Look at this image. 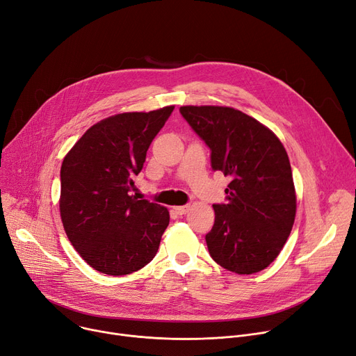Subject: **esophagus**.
Segmentation results:
<instances>
[{"instance_id": "obj_1", "label": "esophagus", "mask_w": 356, "mask_h": 356, "mask_svg": "<svg viewBox=\"0 0 356 356\" xmlns=\"http://www.w3.org/2000/svg\"><path fill=\"white\" fill-rule=\"evenodd\" d=\"M188 210H191V206H188V204H184V206H176L175 207V211L177 213V215H186V213L188 211Z\"/></svg>"}]
</instances>
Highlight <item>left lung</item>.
Wrapping results in <instances>:
<instances>
[{"mask_svg": "<svg viewBox=\"0 0 356 356\" xmlns=\"http://www.w3.org/2000/svg\"><path fill=\"white\" fill-rule=\"evenodd\" d=\"M180 114L210 149L213 170L230 177L226 203L213 204L206 234L211 259L250 275L268 268L286 243L296 215L288 153L253 117L219 106H183Z\"/></svg>", "mask_w": 356, "mask_h": 356, "instance_id": "obj_1", "label": "left lung"}]
</instances>
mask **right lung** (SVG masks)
<instances>
[{"mask_svg":"<svg viewBox=\"0 0 356 356\" xmlns=\"http://www.w3.org/2000/svg\"><path fill=\"white\" fill-rule=\"evenodd\" d=\"M175 106L123 113L90 127L63 160L60 213L71 245L102 273L122 276L150 264L169 210L131 195L153 138Z\"/></svg>","mask_w":356,"mask_h":356,"instance_id":"1","label":"right lung"}]
</instances>
